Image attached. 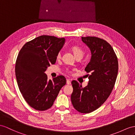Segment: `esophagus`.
<instances>
[{
  "label": "esophagus",
  "instance_id": "1",
  "mask_svg": "<svg viewBox=\"0 0 135 135\" xmlns=\"http://www.w3.org/2000/svg\"><path fill=\"white\" fill-rule=\"evenodd\" d=\"M66 84L68 85H70L71 84V81L70 79H67L66 80Z\"/></svg>",
  "mask_w": 135,
  "mask_h": 135
}]
</instances>
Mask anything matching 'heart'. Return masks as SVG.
<instances>
[{"label":"heart","instance_id":"heart-1","mask_svg":"<svg viewBox=\"0 0 135 135\" xmlns=\"http://www.w3.org/2000/svg\"><path fill=\"white\" fill-rule=\"evenodd\" d=\"M70 50L71 51V52H73V54L74 55V56L77 58V57H83V56L84 55V50L82 49L81 47H80V46H78L77 45H73L72 46L70 47ZM61 52H59L58 53L57 55V58L58 59L61 58Z\"/></svg>","mask_w":135,"mask_h":135}]
</instances>
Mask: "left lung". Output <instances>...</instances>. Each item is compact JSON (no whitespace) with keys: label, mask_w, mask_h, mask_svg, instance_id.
Here are the masks:
<instances>
[{"label":"left lung","mask_w":135,"mask_h":135,"mask_svg":"<svg viewBox=\"0 0 135 135\" xmlns=\"http://www.w3.org/2000/svg\"><path fill=\"white\" fill-rule=\"evenodd\" d=\"M81 38L91 51L90 61L85 69L90 73L88 74L89 81L85 88L77 81H72L71 101L79 112L89 113L100 107L109 97L116 83L119 64L112 47L104 39L95 37Z\"/></svg>","instance_id":"1"}]
</instances>
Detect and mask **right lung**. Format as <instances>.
<instances>
[{"mask_svg": "<svg viewBox=\"0 0 135 135\" xmlns=\"http://www.w3.org/2000/svg\"><path fill=\"white\" fill-rule=\"evenodd\" d=\"M65 41L64 38L41 35L26 43L19 52L15 69L18 87L25 101L36 110L50 108L66 83L64 75L48 80L45 73L55 63Z\"/></svg>", "mask_w": 135, "mask_h": 135, "instance_id": "add662e5", "label": "right lung"}]
</instances>
